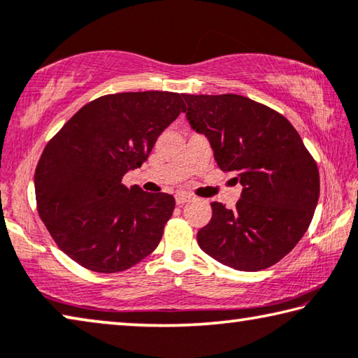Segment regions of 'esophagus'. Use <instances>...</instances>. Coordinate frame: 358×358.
<instances>
[{"label":"esophagus","mask_w":358,"mask_h":358,"mask_svg":"<svg viewBox=\"0 0 358 358\" xmlns=\"http://www.w3.org/2000/svg\"><path fill=\"white\" fill-rule=\"evenodd\" d=\"M191 199H192V197L189 194H185V192H180V194L175 196V201H177L178 206H183L185 202H188Z\"/></svg>","instance_id":"obj_1"}]
</instances>
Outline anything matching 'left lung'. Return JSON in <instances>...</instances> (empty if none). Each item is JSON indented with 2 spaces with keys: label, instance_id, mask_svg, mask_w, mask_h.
<instances>
[{
  "label": "left lung",
  "instance_id": "8db88e82",
  "mask_svg": "<svg viewBox=\"0 0 358 358\" xmlns=\"http://www.w3.org/2000/svg\"><path fill=\"white\" fill-rule=\"evenodd\" d=\"M186 117L203 134L223 172L243 186L234 210L212 202V220L197 243L221 264L261 271L290 253L319 202L314 157L287 117L237 94L189 95Z\"/></svg>",
  "mask_w": 358,
  "mask_h": 358
}]
</instances>
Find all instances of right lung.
I'll use <instances>...</instances> for the list:
<instances>
[{"label":"right lung","mask_w":358,"mask_h":358,"mask_svg":"<svg viewBox=\"0 0 358 358\" xmlns=\"http://www.w3.org/2000/svg\"><path fill=\"white\" fill-rule=\"evenodd\" d=\"M186 106L161 90L103 95L84 105L44 148L35 172L36 207L57 245L94 272L126 271L161 242L173 196L127 188Z\"/></svg>","instance_id":"obj_1"}]
</instances>
